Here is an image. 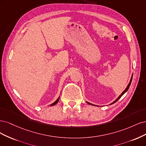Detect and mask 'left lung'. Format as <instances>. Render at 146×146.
<instances>
[{"label":"left lung","mask_w":146,"mask_h":146,"mask_svg":"<svg viewBox=\"0 0 146 146\" xmlns=\"http://www.w3.org/2000/svg\"><path fill=\"white\" fill-rule=\"evenodd\" d=\"M132 77H133V76H131V79H130V82H129V85L127 86V88L125 89V90L123 92V93H122V94H121V95L118 97V98H117V99H116V100L113 102H112L111 103V104H113V103H115V102H116L117 100H119V99H120L121 98V97L122 96H123V95H124V94L127 92V91L128 90V89H129V87H130V84H131V80H132ZM87 103H88V104H90V105H93V106H95V105H93V104H91V103H89V102H87Z\"/></svg>","instance_id":"1"}]
</instances>
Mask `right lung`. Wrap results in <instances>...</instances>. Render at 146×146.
I'll return each instance as SVG.
<instances>
[{"label":"right lung","instance_id":"right-lung-1","mask_svg":"<svg viewBox=\"0 0 146 146\" xmlns=\"http://www.w3.org/2000/svg\"><path fill=\"white\" fill-rule=\"evenodd\" d=\"M59 98H60L59 97V98H58V100H56V101H55L54 102H53V104H50V106H54L55 104H57V103H58V101H59Z\"/></svg>","mask_w":146,"mask_h":146}]
</instances>
